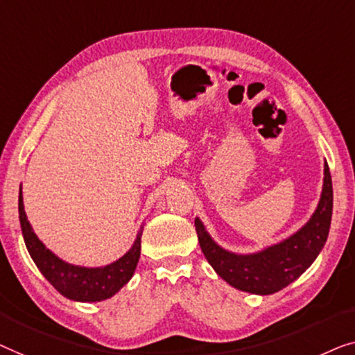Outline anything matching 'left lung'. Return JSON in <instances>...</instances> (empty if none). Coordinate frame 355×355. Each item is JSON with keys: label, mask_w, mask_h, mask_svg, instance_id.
Returning <instances> with one entry per match:
<instances>
[{"label": "left lung", "mask_w": 355, "mask_h": 355, "mask_svg": "<svg viewBox=\"0 0 355 355\" xmlns=\"http://www.w3.org/2000/svg\"><path fill=\"white\" fill-rule=\"evenodd\" d=\"M333 211V184L325 162L323 191L317 211L306 225L284 241L261 252L239 256L217 246L199 218L194 220L199 246L227 283L252 294H273L299 278L325 246Z\"/></svg>", "instance_id": "left-lung-1"}]
</instances>
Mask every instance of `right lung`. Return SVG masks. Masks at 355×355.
I'll list each match as a JSON object with an SVG mask.
<instances>
[{
  "mask_svg": "<svg viewBox=\"0 0 355 355\" xmlns=\"http://www.w3.org/2000/svg\"><path fill=\"white\" fill-rule=\"evenodd\" d=\"M19 220H21L24 241L35 266L62 296L72 301L98 302L114 296L123 284H127L137 268L139 251H141V233L137 236L132 249L119 261L101 268H87L71 266L44 248L27 220L22 191L19 193Z\"/></svg>",
  "mask_w": 355,
  "mask_h": 355,
  "instance_id": "obj_1",
  "label": "right lung"
}]
</instances>
